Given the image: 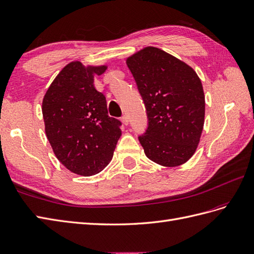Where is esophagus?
I'll use <instances>...</instances> for the list:
<instances>
[{
  "label": "esophagus",
  "instance_id": "34e87169",
  "mask_svg": "<svg viewBox=\"0 0 254 254\" xmlns=\"http://www.w3.org/2000/svg\"><path fill=\"white\" fill-rule=\"evenodd\" d=\"M121 121L123 122V125H126V126H127L128 125V118H127V116H122L121 117Z\"/></svg>",
  "mask_w": 254,
  "mask_h": 254
}]
</instances>
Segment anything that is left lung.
<instances>
[{"instance_id":"left-lung-1","label":"left lung","mask_w":254,"mask_h":254,"mask_svg":"<svg viewBox=\"0 0 254 254\" xmlns=\"http://www.w3.org/2000/svg\"><path fill=\"white\" fill-rule=\"evenodd\" d=\"M127 64L146 107L148 127L138 139L147 158L170 167L186 163L204 127L205 96L197 74L155 47L140 50Z\"/></svg>"}]
</instances>
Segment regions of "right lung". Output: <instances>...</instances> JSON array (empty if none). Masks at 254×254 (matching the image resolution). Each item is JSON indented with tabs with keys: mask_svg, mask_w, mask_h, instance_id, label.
<instances>
[{
	"mask_svg": "<svg viewBox=\"0 0 254 254\" xmlns=\"http://www.w3.org/2000/svg\"><path fill=\"white\" fill-rule=\"evenodd\" d=\"M106 66L70 62L50 84L43 100L47 138L56 157L82 176L100 173L113 158L121 121L108 116L106 97L93 84Z\"/></svg>",
	"mask_w": 254,
	"mask_h": 254,
	"instance_id": "add662e5",
	"label": "right lung"
}]
</instances>
